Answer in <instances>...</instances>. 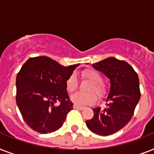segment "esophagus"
I'll use <instances>...</instances> for the list:
<instances>
[{
	"instance_id": "1",
	"label": "esophagus",
	"mask_w": 154,
	"mask_h": 154,
	"mask_svg": "<svg viewBox=\"0 0 154 154\" xmlns=\"http://www.w3.org/2000/svg\"><path fill=\"white\" fill-rule=\"evenodd\" d=\"M73 109H75L82 110L84 109V107H83V106H80V105H73Z\"/></svg>"
}]
</instances>
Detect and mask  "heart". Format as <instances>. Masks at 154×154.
Instances as JSON below:
<instances>
[{"label":"heart","instance_id":"1","mask_svg":"<svg viewBox=\"0 0 154 154\" xmlns=\"http://www.w3.org/2000/svg\"><path fill=\"white\" fill-rule=\"evenodd\" d=\"M82 78L91 82V84L88 87L87 91L94 92L99 98L104 97L105 94V86L101 82L102 77L97 70L94 69H87L82 72ZM77 85L78 84L75 75H71L66 81V89L69 92H72L77 89ZM70 100L77 105H93L96 102L97 97L94 93L83 94L77 92L70 96Z\"/></svg>","mask_w":154,"mask_h":154}]
</instances>
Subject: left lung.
Instances as JSON below:
<instances>
[{
	"label": "left lung",
	"instance_id": "8db88e82",
	"mask_svg": "<svg viewBox=\"0 0 154 154\" xmlns=\"http://www.w3.org/2000/svg\"><path fill=\"white\" fill-rule=\"evenodd\" d=\"M110 81L106 106L93 109V118L85 123L89 130L101 136L117 133L126 125L134 115L141 93L139 78L131 65L125 60L108 57L93 64Z\"/></svg>",
	"mask_w": 154,
	"mask_h": 154
}]
</instances>
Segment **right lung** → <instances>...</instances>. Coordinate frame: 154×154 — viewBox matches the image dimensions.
<instances>
[{"instance_id": "right-lung-1", "label": "right lung", "mask_w": 154, "mask_h": 154, "mask_svg": "<svg viewBox=\"0 0 154 154\" xmlns=\"http://www.w3.org/2000/svg\"><path fill=\"white\" fill-rule=\"evenodd\" d=\"M79 65L63 66L48 57H31L16 79V101L25 123L40 134H49L62 126L73 104L66 81Z\"/></svg>"}]
</instances>
